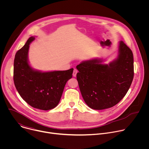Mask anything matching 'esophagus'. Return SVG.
<instances>
[{
  "label": "esophagus",
  "mask_w": 149,
  "mask_h": 149,
  "mask_svg": "<svg viewBox=\"0 0 149 149\" xmlns=\"http://www.w3.org/2000/svg\"><path fill=\"white\" fill-rule=\"evenodd\" d=\"M77 72H78V71H77V70H76V69H74V71H73V74H72V75H73V77H76V75H77Z\"/></svg>",
  "instance_id": "34e87169"
}]
</instances>
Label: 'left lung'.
Masks as SVG:
<instances>
[{
	"label": "left lung",
	"instance_id": "8db88e82",
	"mask_svg": "<svg viewBox=\"0 0 149 149\" xmlns=\"http://www.w3.org/2000/svg\"><path fill=\"white\" fill-rule=\"evenodd\" d=\"M102 62L94 59L77 66L81 95L94 110L111 108L118 104L129 90L134 77L133 54L122 40L119 42L117 58L109 65Z\"/></svg>",
	"mask_w": 149,
	"mask_h": 149
}]
</instances>
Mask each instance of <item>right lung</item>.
Segmentation results:
<instances>
[{"label":"right lung","instance_id":"obj_1","mask_svg":"<svg viewBox=\"0 0 149 149\" xmlns=\"http://www.w3.org/2000/svg\"><path fill=\"white\" fill-rule=\"evenodd\" d=\"M30 37L25 45L16 53L13 65L15 87L22 97L32 107L49 110L58 104L67 82L72 78L73 68L66 71L42 72L33 70L28 61Z\"/></svg>","mask_w":149,"mask_h":149}]
</instances>
